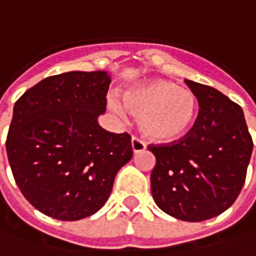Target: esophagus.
Segmentation results:
<instances>
[{
	"mask_svg": "<svg viewBox=\"0 0 256 256\" xmlns=\"http://www.w3.org/2000/svg\"><path fill=\"white\" fill-rule=\"evenodd\" d=\"M132 148H133V153L137 154V153H140V152L144 150L146 144L138 137H132Z\"/></svg>",
	"mask_w": 256,
	"mask_h": 256,
	"instance_id": "34e87169",
	"label": "esophagus"
}]
</instances>
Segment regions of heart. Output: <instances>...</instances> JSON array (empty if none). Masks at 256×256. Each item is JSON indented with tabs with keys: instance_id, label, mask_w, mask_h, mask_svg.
<instances>
[{
	"instance_id": "heart-1",
	"label": "heart",
	"mask_w": 256,
	"mask_h": 256,
	"mask_svg": "<svg viewBox=\"0 0 256 256\" xmlns=\"http://www.w3.org/2000/svg\"><path fill=\"white\" fill-rule=\"evenodd\" d=\"M122 99L143 136L157 143H172L187 136L198 116L197 94L167 79L134 84L123 92ZM109 104L116 113H123L118 100L110 99Z\"/></svg>"
}]
</instances>
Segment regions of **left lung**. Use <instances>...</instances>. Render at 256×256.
<instances>
[{"mask_svg":"<svg viewBox=\"0 0 256 256\" xmlns=\"http://www.w3.org/2000/svg\"><path fill=\"white\" fill-rule=\"evenodd\" d=\"M186 84L198 98V116L187 136L148 146L156 157L150 181L160 210L198 222L220 216L240 196L254 143L240 104L211 86Z\"/></svg>","mask_w":256,"mask_h":256,"instance_id":"8db88e82","label":"left lung"}]
</instances>
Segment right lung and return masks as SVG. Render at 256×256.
<instances>
[{"instance_id": "1", "label": "right lung", "mask_w": 256, "mask_h": 256, "mask_svg": "<svg viewBox=\"0 0 256 256\" xmlns=\"http://www.w3.org/2000/svg\"><path fill=\"white\" fill-rule=\"evenodd\" d=\"M110 76L66 72L32 86L14 106L6 156L25 198L45 216L78 221L99 211L133 157L128 133L102 128Z\"/></svg>"}]
</instances>
